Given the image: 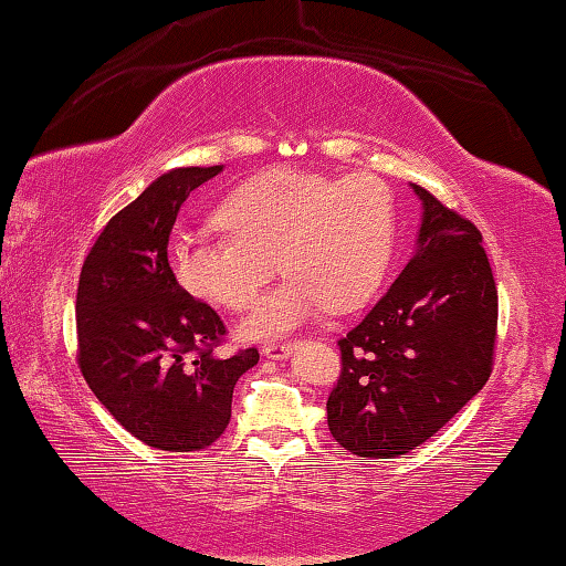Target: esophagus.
Segmentation results:
<instances>
[{
  "mask_svg": "<svg viewBox=\"0 0 566 566\" xmlns=\"http://www.w3.org/2000/svg\"><path fill=\"white\" fill-rule=\"evenodd\" d=\"M293 348L295 343H271V345H263V355L271 360H285L293 353Z\"/></svg>",
  "mask_w": 566,
  "mask_h": 566,
  "instance_id": "obj_1",
  "label": "esophagus"
}]
</instances>
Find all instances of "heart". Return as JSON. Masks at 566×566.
<instances>
[{
  "label": "heart",
  "mask_w": 566,
  "mask_h": 566,
  "mask_svg": "<svg viewBox=\"0 0 566 566\" xmlns=\"http://www.w3.org/2000/svg\"><path fill=\"white\" fill-rule=\"evenodd\" d=\"M216 218L228 235H178L168 261L188 293L243 311L271 281L277 258L289 277L243 321L251 340L281 338L325 308L370 301L398 238L395 196L370 174L273 168L228 193Z\"/></svg>",
  "instance_id": "obj_1"
}]
</instances>
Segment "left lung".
<instances>
[{
	"label": "left lung",
	"mask_w": 566,
	"mask_h": 566,
	"mask_svg": "<svg viewBox=\"0 0 566 566\" xmlns=\"http://www.w3.org/2000/svg\"><path fill=\"white\" fill-rule=\"evenodd\" d=\"M415 253L340 345L328 428L345 450L388 460L420 448L492 373L497 289L482 233L422 186Z\"/></svg>",
	"instance_id": "8db88e82"
}]
</instances>
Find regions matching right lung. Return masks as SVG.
<instances>
[{"label":"right lung","instance_id":"right-lung-1","mask_svg":"<svg viewBox=\"0 0 566 566\" xmlns=\"http://www.w3.org/2000/svg\"><path fill=\"white\" fill-rule=\"evenodd\" d=\"M221 171L184 166L158 176L106 223L78 275L84 380L118 424L166 452L203 450L221 438L235 382L258 363L255 348L218 358L223 321L168 265L178 208Z\"/></svg>","mask_w":566,"mask_h":566}]
</instances>
